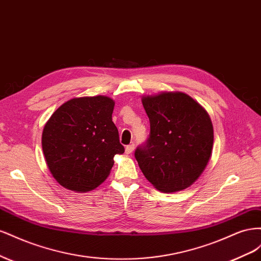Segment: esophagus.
I'll return each instance as SVG.
<instances>
[{"mask_svg":"<svg viewBox=\"0 0 261 261\" xmlns=\"http://www.w3.org/2000/svg\"><path fill=\"white\" fill-rule=\"evenodd\" d=\"M134 149H135V145H134V144L128 145V146H126V148H125V152L127 153V154H129V153H132V152L134 151Z\"/></svg>","mask_w":261,"mask_h":261,"instance_id":"esophagus-1","label":"esophagus"}]
</instances>
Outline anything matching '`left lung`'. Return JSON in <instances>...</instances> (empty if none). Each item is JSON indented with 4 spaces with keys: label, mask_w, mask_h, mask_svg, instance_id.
Returning <instances> with one entry per match:
<instances>
[{
    "label": "left lung",
    "mask_w": 261,
    "mask_h": 261,
    "mask_svg": "<svg viewBox=\"0 0 261 261\" xmlns=\"http://www.w3.org/2000/svg\"><path fill=\"white\" fill-rule=\"evenodd\" d=\"M150 135L135 158L158 191L175 193L198 179L211 158L213 126L198 102L183 92H161L141 99Z\"/></svg>",
    "instance_id": "left-lung-1"
}]
</instances>
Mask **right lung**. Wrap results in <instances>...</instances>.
Listing matches in <instances>:
<instances>
[{
  "mask_svg": "<svg viewBox=\"0 0 261 261\" xmlns=\"http://www.w3.org/2000/svg\"><path fill=\"white\" fill-rule=\"evenodd\" d=\"M114 101L106 96L74 98L45 123L42 150L58 183L74 192L92 191L110 174L115 154H122L112 122Z\"/></svg>",
  "mask_w": 261,
  "mask_h": 261,
  "instance_id": "add662e5",
  "label": "right lung"
}]
</instances>
